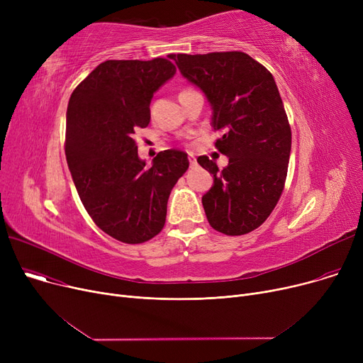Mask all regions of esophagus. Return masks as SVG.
Segmentation results:
<instances>
[{
	"mask_svg": "<svg viewBox=\"0 0 363 363\" xmlns=\"http://www.w3.org/2000/svg\"><path fill=\"white\" fill-rule=\"evenodd\" d=\"M188 160H189V164H191V166H196V157H194L193 155H189V156H188Z\"/></svg>",
	"mask_w": 363,
	"mask_h": 363,
	"instance_id": "obj_1",
	"label": "esophagus"
}]
</instances>
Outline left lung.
I'll return each instance as SVG.
<instances>
[{"label":"left lung","mask_w":363,"mask_h":363,"mask_svg":"<svg viewBox=\"0 0 363 363\" xmlns=\"http://www.w3.org/2000/svg\"><path fill=\"white\" fill-rule=\"evenodd\" d=\"M184 78L200 88L212 107V128L222 130L216 148L228 157L197 162L213 175L201 197L208 223L225 235H244L272 213L284 189L291 129L271 72L241 51L169 54Z\"/></svg>","instance_id":"8db88e82"}]
</instances>
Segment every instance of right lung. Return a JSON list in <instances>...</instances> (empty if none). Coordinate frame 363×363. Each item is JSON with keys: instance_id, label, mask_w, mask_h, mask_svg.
Here are the masks:
<instances>
[{"instance_id": "1", "label": "right lung", "mask_w": 363, "mask_h": 363, "mask_svg": "<svg viewBox=\"0 0 363 363\" xmlns=\"http://www.w3.org/2000/svg\"><path fill=\"white\" fill-rule=\"evenodd\" d=\"M175 73L160 57L107 60L70 95L65 151L76 191L95 225L126 244L163 230L172 188L189 164L186 152L164 150L147 167L132 138L150 123L152 95Z\"/></svg>"}]
</instances>
